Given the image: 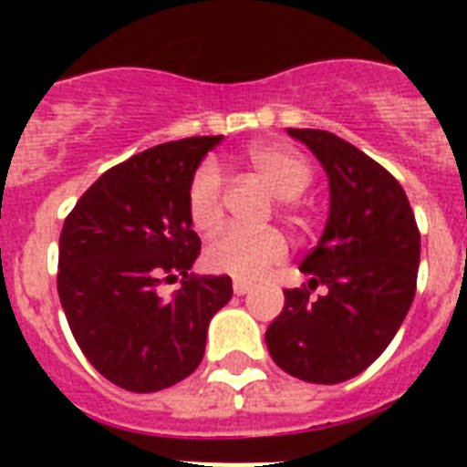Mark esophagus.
Instances as JSON below:
<instances>
[{
    "mask_svg": "<svg viewBox=\"0 0 467 467\" xmlns=\"http://www.w3.org/2000/svg\"><path fill=\"white\" fill-rule=\"evenodd\" d=\"M233 291L237 293V296H244V293L252 291V284H249L247 278H234V281H233Z\"/></svg>",
    "mask_w": 467,
    "mask_h": 467,
    "instance_id": "1",
    "label": "esophagus"
}]
</instances>
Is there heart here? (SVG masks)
<instances>
[{"instance_id": "heart-1", "label": "heart", "mask_w": 467, "mask_h": 467, "mask_svg": "<svg viewBox=\"0 0 467 467\" xmlns=\"http://www.w3.org/2000/svg\"><path fill=\"white\" fill-rule=\"evenodd\" d=\"M247 164L259 182L276 196V211L291 225H303L300 196L312 182V167L306 157L284 145H254L247 152ZM186 211L198 233H213L225 211V183L213 161H203L193 171L186 191ZM285 237L276 227L240 230L227 227L208 242L205 264L218 274L254 278L285 256Z\"/></svg>"}]
</instances>
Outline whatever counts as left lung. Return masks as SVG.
<instances>
[{
    "label": "left lung",
    "mask_w": 467,
    "mask_h": 467,
    "mask_svg": "<svg viewBox=\"0 0 467 467\" xmlns=\"http://www.w3.org/2000/svg\"><path fill=\"white\" fill-rule=\"evenodd\" d=\"M329 174V218L266 329L278 368L307 383L358 376L383 354L417 291L420 227L395 176L334 133L291 128ZM320 288V296L314 291Z\"/></svg>",
    "instance_id": "1"
}]
</instances>
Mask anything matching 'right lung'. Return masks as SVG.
<instances>
[{"mask_svg": "<svg viewBox=\"0 0 467 467\" xmlns=\"http://www.w3.org/2000/svg\"><path fill=\"white\" fill-rule=\"evenodd\" d=\"M223 135L171 140L99 176L60 233L57 296L82 354L130 392L171 388L198 368L208 322L233 298L230 276H198L186 191ZM182 278L167 301L159 285Z\"/></svg>", "mask_w": 467, "mask_h": 467, "instance_id": "add662e5", "label": "right lung"}]
</instances>
